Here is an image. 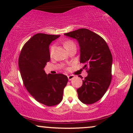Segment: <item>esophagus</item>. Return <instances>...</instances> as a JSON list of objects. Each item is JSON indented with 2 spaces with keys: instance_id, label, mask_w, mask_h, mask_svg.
<instances>
[{
  "instance_id": "obj_1",
  "label": "esophagus",
  "mask_w": 133,
  "mask_h": 133,
  "mask_svg": "<svg viewBox=\"0 0 133 133\" xmlns=\"http://www.w3.org/2000/svg\"><path fill=\"white\" fill-rule=\"evenodd\" d=\"M74 77V76H73V75H70V76H68V78L69 81H71V80L73 79Z\"/></svg>"
}]
</instances>
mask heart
Listing matches in <instances>:
<instances>
[{
	"label": "heart",
	"mask_w": 133,
	"mask_h": 133,
	"mask_svg": "<svg viewBox=\"0 0 133 133\" xmlns=\"http://www.w3.org/2000/svg\"><path fill=\"white\" fill-rule=\"evenodd\" d=\"M74 45V43L71 41H66L64 43V46L65 48H67L68 46H70V45ZM53 50H54V46H52L51 47V50H50L51 54H52V52H53Z\"/></svg>",
	"instance_id": "obj_1"
}]
</instances>
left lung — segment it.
Masks as SVG:
<instances>
[{
    "mask_svg": "<svg viewBox=\"0 0 133 133\" xmlns=\"http://www.w3.org/2000/svg\"><path fill=\"white\" fill-rule=\"evenodd\" d=\"M64 34L78 41L80 62L85 63L88 72L82 80V87L77 90L78 97L85 104H92L103 97L111 82V52L105 40L88 29H79Z\"/></svg>",
    "mask_w": 133,
    "mask_h": 133,
    "instance_id": "1",
    "label": "left lung"
}]
</instances>
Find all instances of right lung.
<instances>
[{
    "label": "right lung",
    "mask_w": 133,
    "mask_h": 133,
    "mask_svg": "<svg viewBox=\"0 0 133 133\" xmlns=\"http://www.w3.org/2000/svg\"><path fill=\"white\" fill-rule=\"evenodd\" d=\"M60 35L38 33L25 43L19 58V67L23 84L39 102L54 106L61 102L68 82L64 74H47L44 68L50 60L49 46Z\"/></svg>",
    "instance_id": "add662e5"
}]
</instances>
